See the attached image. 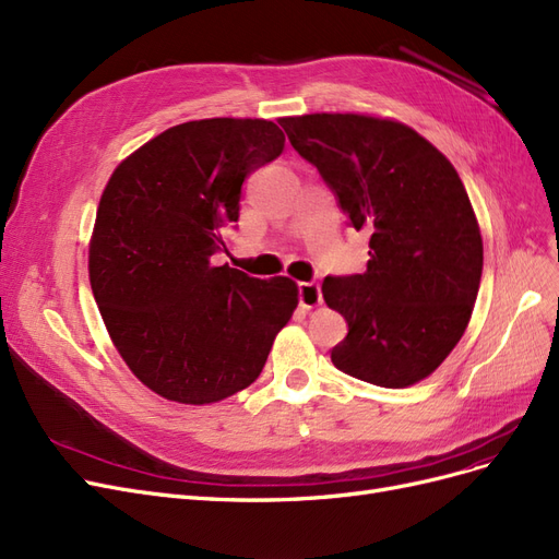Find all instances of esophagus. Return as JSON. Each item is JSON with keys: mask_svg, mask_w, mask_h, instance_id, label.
<instances>
[{"mask_svg": "<svg viewBox=\"0 0 559 559\" xmlns=\"http://www.w3.org/2000/svg\"><path fill=\"white\" fill-rule=\"evenodd\" d=\"M299 306L301 309H313L322 301V293H320V285L318 283H299Z\"/></svg>", "mask_w": 559, "mask_h": 559, "instance_id": "obj_1", "label": "esophagus"}]
</instances>
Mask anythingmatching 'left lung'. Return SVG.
<instances>
[{"mask_svg":"<svg viewBox=\"0 0 559 559\" xmlns=\"http://www.w3.org/2000/svg\"><path fill=\"white\" fill-rule=\"evenodd\" d=\"M281 124L348 225L371 234L367 272L322 281L348 322L334 367L381 388L423 381L469 325L483 274L480 229L455 167L394 120L311 114Z\"/></svg>","mask_w":559,"mask_h":559,"instance_id":"obj_1","label":"left lung"}]
</instances>
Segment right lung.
I'll return each mask as SVG.
<instances>
[{
  "label": "right lung",
  "instance_id": "right-lung-1",
  "mask_svg": "<svg viewBox=\"0 0 559 559\" xmlns=\"http://www.w3.org/2000/svg\"><path fill=\"white\" fill-rule=\"evenodd\" d=\"M283 148L272 120H192L143 143L104 188L90 285L118 353L159 397L211 404L248 388L297 309L290 278L211 260L248 174Z\"/></svg>",
  "mask_w": 559,
  "mask_h": 559
}]
</instances>
